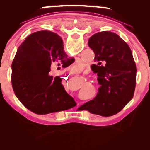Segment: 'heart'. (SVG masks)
Segmentation results:
<instances>
[{
	"instance_id": "heart-1",
	"label": "heart",
	"mask_w": 150,
	"mask_h": 150,
	"mask_svg": "<svg viewBox=\"0 0 150 150\" xmlns=\"http://www.w3.org/2000/svg\"><path fill=\"white\" fill-rule=\"evenodd\" d=\"M84 67H85V65L81 62H75L71 65H69L68 69L73 73H77L83 70Z\"/></svg>"
}]
</instances>
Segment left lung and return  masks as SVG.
I'll list each match as a JSON object with an SVG mask.
<instances>
[{
    "mask_svg": "<svg viewBox=\"0 0 150 150\" xmlns=\"http://www.w3.org/2000/svg\"><path fill=\"white\" fill-rule=\"evenodd\" d=\"M89 46L95 53L99 91L81 110L109 117L121 111L132 100L136 87L137 67L130 47L117 34L102 31L89 38Z\"/></svg>",
    "mask_w": 150,
    "mask_h": 150,
    "instance_id": "obj_1",
    "label": "left lung"
}]
</instances>
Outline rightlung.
Here are the masks:
<instances>
[{
	"label": "right lung",
	"mask_w": 150,
	"mask_h": 150,
	"mask_svg": "<svg viewBox=\"0 0 150 150\" xmlns=\"http://www.w3.org/2000/svg\"><path fill=\"white\" fill-rule=\"evenodd\" d=\"M60 36L48 30L35 32L22 43L11 64V84L16 97L30 111L46 115L67 110L76 103L65 91L52 64L65 65L67 54Z\"/></svg>",
	"instance_id": "obj_1"
}]
</instances>
